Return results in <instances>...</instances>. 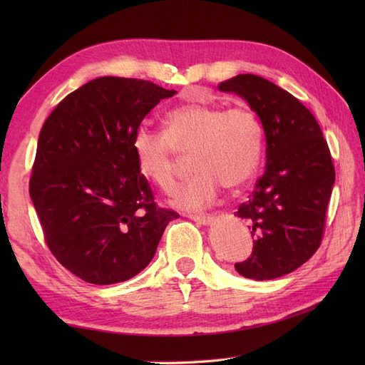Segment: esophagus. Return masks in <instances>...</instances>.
Listing matches in <instances>:
<instances>
[{
  "mask_svg": "<svg viewBox=\"0 0 365 365\" xmlns=\"http://www.w3.org/2000/svg\"><path fill=\"white\" fill-rule=\"evenodd\" d=\"M188 218L196 221L197 224H204V226H207V224H210L213 221V216L210 215H188Z\"/></svg>",
  "mask_w": 365,
  "mask_h": 365,
  "instance_id": "34e87169",
  "label": "esophagus"
}]
</instances>
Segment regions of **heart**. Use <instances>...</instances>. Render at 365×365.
Returning <instances> with one entry per match:
<instances>
[{
	"instance_id": "1",
	"label": "heart",
	"mask_w": 365,
	"mask_h": 365,
	"mask_svg": "<svg viewBox=\"0 0 365 365\" xmlns=\"http://www.w3.org/2000/svg\"><path fill=\"white\" fill-rule=\"evenodd\" d=\"M163 123L165 130L139 127L133 152L141 175L165 192L175 188L182 155L191 153L196 174L174 192L175 207L200 210L213 202L221 187L240 190L257 173L263 128L250 106L187 102L169 110Z\"/></svg>"
}]
</instances>
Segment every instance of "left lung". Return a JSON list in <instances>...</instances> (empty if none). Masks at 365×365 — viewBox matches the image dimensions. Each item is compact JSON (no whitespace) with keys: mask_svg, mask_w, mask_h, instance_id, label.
<instances>
[{"mask_svg":"<svg viewBox=\"0 0 365 365\" xmlns=\"http://www.w3.org/2000/svg\"><path fill=\"white\" fill-rule=\"evenodd\" d=\"M218 88L250 103L267 138L265 173L235 212L250 222L254 237L251 255L235 269L255 281L281 277L322 245L336 180L329 147L314 114L274 83L243 73Z\"/></svg>","mask_w":365,"mask_h":365,"instance_id":"8db88e82","label":"left lung"}]
</instances>
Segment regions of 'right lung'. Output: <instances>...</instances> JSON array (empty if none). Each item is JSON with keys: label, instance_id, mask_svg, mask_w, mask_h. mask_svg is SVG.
Here are the masks:
<instances>
[{"label": "right lung", "instance_id": "add662e5", "mask_svg": "<svg viewBox=\"0 0 365 365\" xmlns=\"http://www.w3.org/2000/svg\"><path fill=\"white\" fill-rule=\"evenodd\" d=\"M175 91L102 76L68 94L38 135L29 196L61 265L96 285L123 282L153 259L178 213L155 204L133 135Z\"/></svg>", "mask_w": 365, "mask_h": 365}]
</instances>
